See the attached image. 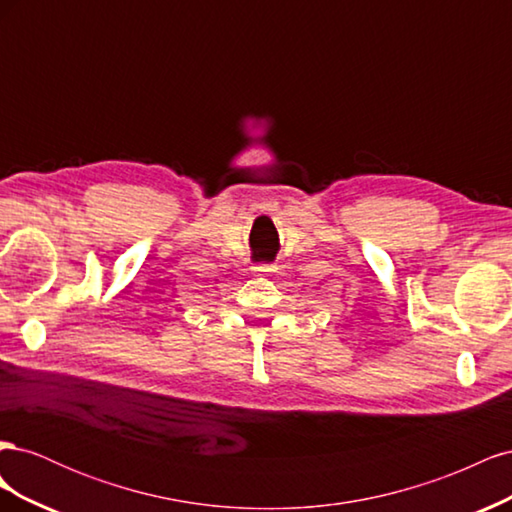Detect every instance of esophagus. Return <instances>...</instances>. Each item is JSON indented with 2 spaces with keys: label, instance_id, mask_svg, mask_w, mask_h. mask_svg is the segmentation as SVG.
Listing matches in <instances>:
<instances>
[{
  "label": "esophagus",
  "instance_id": "34e87169",
  "mask_svg": "<svg viewBox=\"0 0 512 512\" xmlns=\"http://www.w3.org/2000/svg\"><path fill=\"white\" fill-rule=\"evenodd\" d=\"M256 275H269L273 271V265H267V262H262V265H256L254 267Z\"/></svg>",
  "mask_w": 512,
  "mask_h": 512
}]
</instances>
